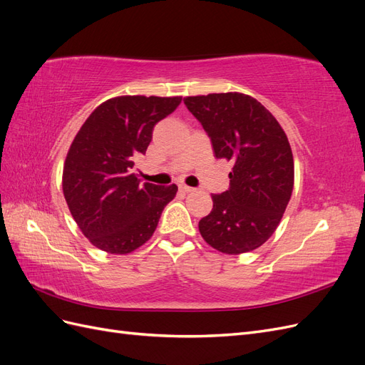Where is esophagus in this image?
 I'll return each mask as SVG.
<instances>
[{
    "mask_svg": "<svg viewBox=\"0 0 365 365\" xmlns=\"http://www.w3.org/2000/svg\"><path fill=\"white\" fill-rule=\"evenodd\" d=\"M180 190H181V192H184V193L195 192L193 187H189V185H185V184H180Z\"/></svg>",
    "mask_w": 365,
    "mask_h": 365,
    "instance_id": "1",
    "label": "esophagus"
}]
</instances>
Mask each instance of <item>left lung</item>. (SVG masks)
<instances>
[{"instance_id": "left-lung-1", "label": "left lung", "mask_w": 365, "mask_h": 365, "mask_svg": "<svg viewBox=\"0 0 365 365\" xmlns=\"http://www.w3.org/2000/svg\"><path fill=\"white\" fill-rule=\"evenodd\" d=\"M187 109L201 121L215 157L233 161L230 189L212 195L200 233L224 254L259 248L275 230L294 189V157L283 128L256 98L242 93L190 96Z\"/></svg>"}]
</instances>
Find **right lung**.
Here are the masks:
<instances>
[{
	"mask_svg": "<svg viewBox=\"0 0 365 365\" xmlns=\"http://www.w3.org/2000/svg\"><path fill=\"white\" fill-rule=\"evenodd\" d=\"M180 96H118L98 105L77 132L63 163L62 190L85 237L109 254L145 245L178 192L175 184H140L135 158Z\"/></svg>",
	"mask_w": 365,
	"mask_h": 365,
	"instance_id": "right-lung-1",
	"label": "right lung"
}]
</instances>
